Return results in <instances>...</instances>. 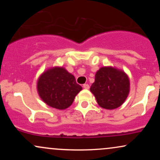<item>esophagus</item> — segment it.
<instances>
[{
  "label": "esophagus",
  "mask_w": 160,
  "mask_h": 160,
  "mask_svg": "<svg viewBox=\"0 0 160 160\" xmlns=\"http://www.w3.org/2000/svg\"><path fill=\"white\" fill-rule=\"evenodd\" d=\"M83 88L85 89H89V84H83Z\"/></svg>",
  "instance_id": "34e87169"
}]
</instances>
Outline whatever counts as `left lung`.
Masks as SVG:
<instances>
[{"mask_svg":"<svg viewBox=\"0 0 160 160\" xmlns=\"http://www.w3.org/2000/svg\"><path fill=\"white\" fill-rule=\"evenodd\" d=\"M130 89L129 79L124 71L113 67H102L96 72L90 91L102 108L113 110L122 105Z\"/></svg>","mask_w":160,"mask_h":160,"instance_id":"1","label":"left lung"}]
</instances>
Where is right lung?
Segmentation results:
<instances>
[{
  "mask_svg": "<svg viewBox=\"0 0 160 160\" xmlns=\"http://www.w3.org/2000/svg\"><path fill=\"white\" fill-rule=\"evenodd\" d=\"M37 89L40 98L47 105L65 110L71 105L75 96L82 90L74 75L62 67H54L44 71L38 80Z\"/></svg>",
  "mask_w": 160,
  "mask_h": 160,
  "instance_id": "obj_1",
  "label": "right lung"
}]
</instances>
